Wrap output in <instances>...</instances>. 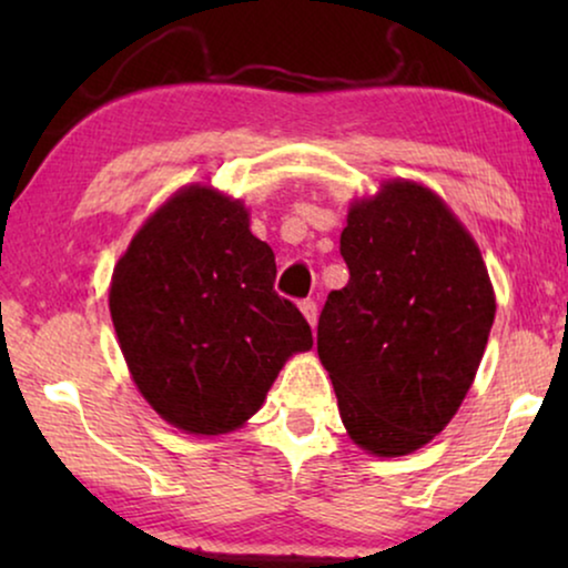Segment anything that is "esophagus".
I'll return each instance as SVG.
<instances>
[{"mask_svg":"<svg viewBox=\"0 0 568 568\" xmlns=\"http://www.w3.org/2000/svg\"><path fill=\"white\" fill-rule=\"evenodd\" d=\"M300 310H302V315L307 317V323L315 328V325H317V302L315 300H302Z\"/></svg>","mask_w":568,"mask_h":568,"instance_id":"esophagus-1","label":"esophagus"}]
</instances>
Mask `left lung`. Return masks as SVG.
Returning a JSON list of instances; mask_svg holds the SVG:
<instances>
[{
  "label": "left lung",
  "mask_w": 568,
  "mask_h": 568,
  "mask_svg": "<svg viewBox=\"0 0 568 568\" xmlns=\"http://www.w3.org/2000/svg\"><path fill=\"white\" fill-rule=\"evenodd\" d=\"M341 255L348 284L325 300L317 354L348 437L408 455L470 390L496 313L488 271L445 201L408 181L352 206Z\"/></svg>",
  "instance_id": "left-lung-1"
}]
</instances>
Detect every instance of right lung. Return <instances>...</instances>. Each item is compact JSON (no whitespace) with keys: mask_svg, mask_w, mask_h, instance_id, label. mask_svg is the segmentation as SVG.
I'll list each match as a JSON object with an SVG mask.
<instances>
[{"mask_svg":"<svg viewBox=\"0 0 568 568\" xmlns=\"http://www.w3.org/2000/svg\"><path fill=\"white\" fill-rule=\"evenodd\" d=\"M274 278V251L247 230L245 206L212 189L175 193L136 232L108 302L131 377L165 422L237 429L284 362L313 346Z\"/></svg>","mask_w":568,"mask_h":568,"instance_id":"obj_1","label":"right lung"}]
</instances>
